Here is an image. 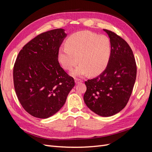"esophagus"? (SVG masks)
Here are the masks:
<instances>
[{
  "instance_id": "obj_1",
  "label": "esophagus",
  "mask_w": 152,
  "mask_h": 152,
  "mask_svg": "<svg viewBox=\"0 0 152 152\" xmlns=\"http://www.w3.org/2000/svg\"><path fill=\"white\" fill-rule=\"evenodd\" d=\"M75 83L77 84H79V83H80V82H82V80L81 79H75Z\"/></svg>"
}]
</instances>
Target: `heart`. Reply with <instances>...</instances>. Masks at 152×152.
<instances>
[{
	"label": "heart",
	"mask_w": 152,
	"mask_h": 152,
	"mask_svg": "<svg viewBox=\"0 0 152 152\" xmlns=\"http://www.w3.org/2000/svg\"><path fill=\"white\" fill-rule=\"evenodd\" d=\"M65 45L59 49L58 60L68 70H72L79 60L80 65L72 72L74 76L99 74L108 65L112 55V45L108 37L89 31H80L71 35Z\"/></svg>",
	"instance_id": "b5f03b06"
}]
</instances>
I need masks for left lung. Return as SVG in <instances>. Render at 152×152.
Masks as SVG:
<instances>
[{
    "label": "left lung",
    "mask_w": 152,
    "mask_h": 152,
    "mask_svg": "<svg viewBox=\"0 0 152 152\" xmlns=\"http://www.w3.org/2000/svg\"><path fill=\"white\" fill-rule=\"evenodd\" d=\"M112 45V55L99 75L85 82L84 100L91 111L102 117L121 112L130 98L136 78V64L132 50L120 36L106 29Z\"/></svg>",
    "instance_id": "left-lung-1"
}]
</instances>
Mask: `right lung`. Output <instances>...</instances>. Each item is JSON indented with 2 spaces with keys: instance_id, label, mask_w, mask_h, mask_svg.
Listing matches in <instances>:
<instances>
[{
  "instance_id": "right-lung-1",
  "label": "right lung",
  "mask_w": 152,
  "mask_h": 152,
  "mask_svg": "<svg viewBox=\"0 0 152 152\" xmlns=\"http://www.w3.org/2000/svg\"><path fill=\"white\" fill-rule=\"evenodd\" d=\"M66 35L62 28L44 32L18 55L13 70L15 89L22 107L35 117L47 118L57 113L75 86L58 61V50Z\"/></svg>"
}]
</instances>
